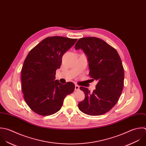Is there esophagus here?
Listing matches in <instances>:
<instances>
[{
  "label": "esophagus",
  "mask_w": 146,
  "mask_h": 146,
  "mask_svg": "<svg viewBox=\"0 0 146 146\" xmlns=\"http://www.w3.org/2000/svg\"><path fill=\"white\" fill-rule=\"evenodd\" d=\"M79 89H80V86H79L78 85H75V90H76V91H77V90H78Z\"/></svg>",
  "instance_id": "34e87169"
}]
</instances>
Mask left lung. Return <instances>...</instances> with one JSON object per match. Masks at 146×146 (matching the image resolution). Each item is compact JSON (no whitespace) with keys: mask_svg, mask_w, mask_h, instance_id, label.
<instances>
[{"mask_svg":"<svg viewBox=\"0 0 146 146\" xmlns=\"http://www.w3.org/2000/svg\"><path fill=\"white\" fill-rule=\"evenodd\" d=\"M76 49H82L87 55L89 76L98 81L92 93L81 86L85 95L78 108L84 113L101 115L110 111L118 102L124 85V69L117 51L101 38L87 37L80 38Z\"/></svg>","mask_w":146,"mask_h":146,"instance_id":"obj_1","label":"left lung"}]
</instances>
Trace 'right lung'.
<instances>
[{
	"label": "right lung",
	"mask_w": 146,
	"mask_h": 146,
	"mask_svg": "<svg viewBox=\"0 0 146 146\" xmlns=\"http://www.w3.org/2000/svg\"><path fill=\"white\" fill-rule=\"evenodd\" d=\"M77 40L58 36L48 37L25 58L21 73L22 92L25 102L36 114L48 116L57 113L65 97L74 92L73 82L64 85L54 80L62 56Z\"/></svg>",
	"instance_id": "1"
}]
</instances>
